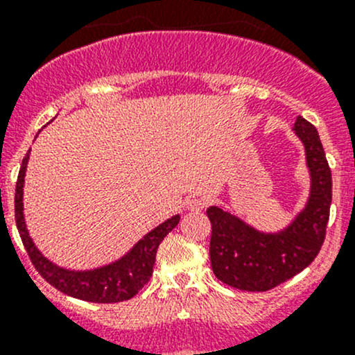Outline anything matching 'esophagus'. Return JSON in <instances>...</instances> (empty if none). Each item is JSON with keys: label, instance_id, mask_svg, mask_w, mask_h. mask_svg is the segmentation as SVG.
Masks as SVG:
<instances>
[{"label": "esophagus", "instance_id": "esophagus-1", "mask_svg": "<svg viewBox=\"0 0 355 355\" xmlns=\"http://www.w3.org/2000/svg\"><path fill=\"white\" fill-rule=\"evenodd\" d=\"M206 204H207L206 199L196 198V196L185 199V207H187L189 211H200V209H204V207H206Z\"/></svg>", "mask_w": 355, "mask_h": 355}]
</instances>
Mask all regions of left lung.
Listing matches in <instances>:
<instances>
[{
    "label": "left lung",
    "mask_w": 355,
    "mask_h": 355,
    "mask_svg": "<svg viewBox=\"0 0 355 355\" xmlns=\"http://www.w3.org/2000/svg\"><path fill=\"white\" fill-rule=\"evenodd\" d=\"M293 132L306 151L311 191L284 230L266 234L220 206L207 207L209 257L216 278L234 288L266 292L309 266L323 245L331 204V171L314 125L297 116Z\"/></svg>",
    "instance_id": "left-lung-1"
}]
</instances>
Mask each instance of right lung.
I'll return each instance as SVG.
<instances>
[{
  "label": "right lung",
  "instance_id": "1",
  "mask_svg": "<svg viewBox=\"0 0 355 355\" xmlns=\"http://www.w3.org/2000/svg\"><path fill=\"white\" fill-rule=\"evenodd\" d=\"M28 155H31V151L25 155L19 171V178H17L15 221L25 250H27L28 257H31L32 264L39 271V275L49 285L58 288L60 292L75 297V299L87 300V302L110 304L132 299L151 278L157 247H159L161 241L177 227L178 221H180V214H175V216L168 218L166 221L157 225L155 230L146 234L125 256H121L114 263L85 271L67 270V268L58 266V264L51 263L48 257L42 256L41 250L32 242L27 225H25L24 182Z\"/></svg>",
  "mask_w": 355,
  "mask_h": 355
}]
</instances>
